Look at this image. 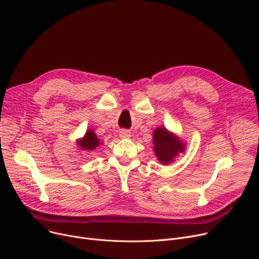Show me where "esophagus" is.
Here are the masks:
<instances>
[{
	"label": "esophagus",
	"mask_w": 259,
	"mask_h": 259,
	"mask_svg": "<svg viewBox=\"0 0 259 259\" xmlns=\"http://www.w3.org/2000/svg\"><path fill=\"white\" fill-rule=\"evenodd\" d=\"M119 137H120V139H130L131 134L128 130H121L119 132Z\"/></svg>",
	"instance_id": "obj_1"
}]
</instances>
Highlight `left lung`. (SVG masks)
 <instances>
[{
    "mask_svg": "<svg viewBox=\"0 0 259 259\" xmlns=\"http://www.w3.org/2000/svg\"><path fill=\"white\" fill-rule=\"evenodd\" d=\"M153 151L157 159L164 165H169L181 153L186 150V143L169 131L166 127L160 126L153 131Z\"/></svg>",
    "mask_w": 259,
    "mask_h": 259,
    "instance_id": "obj_1",
    "label": "left lung"
}]
</instances>
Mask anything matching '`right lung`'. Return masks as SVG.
Segmentation results:
<instances>
[{"instance_id":"1","label":"right lung","mask_w":259,"mask_h":259,"mask_svg":"<svg viewBox=\"0 0 259 259\" xmlns=\"http://www.w3.org/2000/svg\"><path fill=\"white\" fill-rule=\"evenodd\" d=\"M76 144L80 150L93 151L95 150V148L100 147L103 144V142L97 137V134H95V132L92 129H88L83 138L76 140Z\"/></svg>"}]
</instances>
